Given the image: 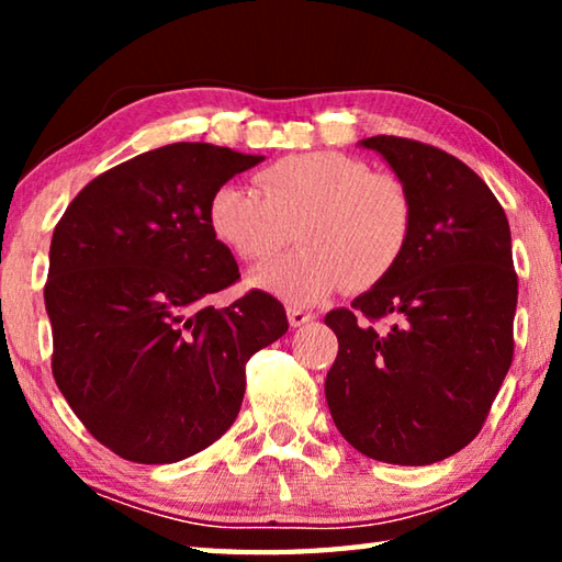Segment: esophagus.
I'll use <instances>...</instances> for the list:
<instances>
[{"label": "esophagus", "instance_id": "esophagus-1", "mask_svg": "<svg viewBox=\"0 0 562 562\" xmlns=\"http://www.w3.org/2000/svg\"><path fill=\"white\" fill-rule=\"evenodd\" d=\"M288 319H290L292 327H304L307 322L315 319V315H312V312H307V310H300V307H288Z\"/></svg>", "mask_w": 562, "mask_h": 562}]
</instances>
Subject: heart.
<instances>
[{
	"mask_svg": "<svg viewBox=\"0 0 562 562\" xmlns=\"http://www.w3.org/2000/svg\"><path fill=\"white\" fill-rule=\"evenodd\" d=\"M258 190L223 183L207 201V225L235 258L262 262L288 243L302 247L262 265L252 284L292 304H312L345 284L374 288L404 258L414 201L392 173L367 160L315 150L284 156L255 176Z\"/></svg>",
	"mask_w": 562,
	"mask_h": 562,
	"instance_id": "obj_1",
	"label": "heart"
}]
</instances>
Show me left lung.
I'll list each match as a JSON object with an SVG mask.
<instances>
[{
  "label": "left lung",
  "mask_w": 562,
  "mask_h": 562,
  "mask_svg": "<svg viewBox=\"0 0 562 562\" xmlns=\"http://www.w3.org/2000/svg\"><path fill=\"white\" fill-rule=\"evenodd\" d=\"M361 146L382 154L408 188L414 233L382 282L325 317L339 339L325 394L357 451L426 465L479 436L510 369V227L491 188L446 150L398 136ZM384 316L395 325L376 333Z\"/></svg>",
  "instance_id": "obj_1"
}]
</instances>
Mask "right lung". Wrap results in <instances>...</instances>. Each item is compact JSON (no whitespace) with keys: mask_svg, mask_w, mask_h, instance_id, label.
<instances>
[{"mask_svg":"<svg viewBox=\"0 0 562 562\" xmlns=\"http://www.w3.org/2000/svg\"><path fill=\"white\" fill-rule=\"evenodd\" d=\"M262 156L170 144L106 170L54 227L44 302L56 386L99 443L133 463H176L231 429L245 364L288 331L272 294L227 307L240 280L207 225L213 190Z\"/></svg>","mask_w":562,"mask_h":562,"instance_id":"add662e5","label":"right lung"}]
</instances>
